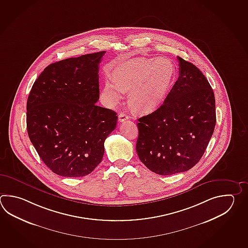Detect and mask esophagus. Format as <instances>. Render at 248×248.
Wrapping results in <instances>:
<instances>
[{"label": "esophagus", "instance_id": "34e87169", "mask_svg": "<svg viewBox=\"0 0 248 248\" xmlns=\"http://www.w3.org/2000/svg\"><path fill=\"white\" fill-rule=\"evenodd\" d=\"M128 118H129L128 116L125 115V113H124V112H120L119 115H118V121L120 122V123L125 121Z\"/></svg>", "mask_w": 248, "mask_h": 248}]
</instances>
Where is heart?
Here are the masks:
<instances>
[{
  "mask_svg": "<svg viewBox=\"0 0 248 248\" xmlns=\"http://www.w3.org/2000/svg\"><path fill=\"white\" fill-rule=\"evenodd\" d=\"M174 73L172 62L164 57L124 62L113 71L114 80L104 82L103 96L114 105L129 92L128 104L133 111L151 113L164 101Z\"/></svg>",
  "mask_w": 248,
  "mask_h": 248,
  "instance_id": "1",
  "label": "heart"
}]
</instances>
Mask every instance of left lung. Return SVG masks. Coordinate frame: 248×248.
I'll list each match as a JSON object with an SVG mask.
<instances>
[{
	"instance_id": "1",
	"label": "left lung",
	"mask_w": 248,
	"mask_h": 248,
	"mask_svg": "<svg viewBox=\"0 0 248 248\" xmlns=\"http://www.w3.org/2000/svg\"><path fill=\"white\" fill-rule=\"evenodd\" d=\"M179 76L160 108L139 118L136 151L151 171L169 176L192 169L216 126V100L206 77L177 56Z\"/></svg>"
}]
</instances>
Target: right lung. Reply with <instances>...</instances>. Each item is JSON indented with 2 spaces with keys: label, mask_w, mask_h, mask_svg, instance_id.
<instances>
[{
  "label": "right lung",
  "mask_w": 248,
  "mask_h": 248,
  "mask_svg": "<svg viewBox=\"0 0 248 248\" xmlns=\"http://www.w3.org/2000/svg\"><path fill=\"white\" fill-rule=\"evenodd\" d=\"M106 52L51 63L31 87L26 126L41 160L62 177H84L101 163L116 113L97 106L99 64Z\"/></svg>",
  "instance_id": "right-lung-1"
}]
</instances>
